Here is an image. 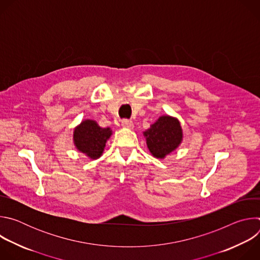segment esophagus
<instances>
[{
	"mask_svg": "<svg viewBox=\"0 0 260 260\" xmlns=\"http://www.w3.org/2000/svg\"><path fill=\"white\" fill-rule=\"evenodd\" d=\"M121 125H122L123 127H126V128H133V127H134V123H133V121L129 120V119H123V120H121Z\"/></svg>",
	"mask_w": 260,
	"mask_h": 260,
	"instance_id": "1",
	"label": "esophagus"
}]
</instances>
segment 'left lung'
Wrapping results in <instances>:
<instances>
[{
	"mask_svg": "<svg viewBox=\"0 0 260 260\" xmlns=\"http://www.w3.org/2000/svg\"><path fill=\"white\" fill-rule=\"evenodd\" d=\"M147 147L156 158H165L174 151L182 141V128L178 119L171 116H161L144 132Z\"/></svg>",
	"mask_w": 260,
	"mask_h": 260,
	"instance_id": "8db88e82",
	"label": "left lung"
}]
</instances>
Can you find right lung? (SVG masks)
I'll return each mask as SVG.
<instances>
[{"label": "right lung", "mask_w": 260, "mask_h": 260, "mask_svg": "<svg viewBox=\"0 0 260 260\" xmlns=\"http://www.w3.org/2000/svg\"><path fill=\"white\" fill-rule=\"evenodd\" d=\"M111 135L112 132L109 127L103 128L93 120H84L74 131V143L79 151L96 159L102 155Z\"/></svg>", "instance_id": "1"}]
</instances>
